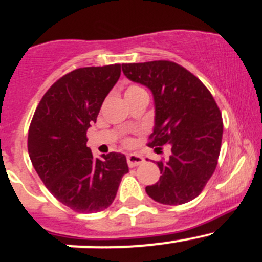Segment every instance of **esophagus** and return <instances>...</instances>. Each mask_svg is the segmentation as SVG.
I'll return each mask as SVG.
<instances>
[{"mask_svg": "<svg viewBox=\"0 0 262 262\" xmlns=\"http://www.w3.org/2000/svg\"><path fill=\"white\" fill-rule=\"evenodd\" d=\"M126 162H128L129 167H136V166H139L144 162V158L142 156L136 155V153H130V155L126 156Z\"/></svg>", "mask_w": 262, "mask_h": 262, "instance_id": "obj_1", "label": "esophagus"}]
</instances>
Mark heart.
I'll return each mask as SVG.
<instances>
[{
	"instance_id": "heart-1",
	"label": "heart",
	"mask_w": 262,
	"mask_h": 262,
	"mask_svg": "<svg viewBox=\"0 0 262 262\" xmlns=\"http://www.w3.org/2000/svg\"><path fill=\"white\" fill-rule=\"evenodd\" d=\"M144 91L143 89H142L141 86H137V84H130V86L126 87L125 90V99H128V97L130 96H134V95L139 94V92Z\"/></svg>"
}]
</instances>
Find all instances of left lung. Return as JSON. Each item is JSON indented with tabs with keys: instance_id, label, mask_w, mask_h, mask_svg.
<instances>
[{
	"instance_id": "left-lung-1",
	"label": "left lung",
	"mask_w": 262,
	"mask_h": 262,
	"mask_svg": "<svg viewBox=\"0 0 262 262\" xmlns=\"http://www.w3.org/2000/svg\"><path fill=\"white\" fill-rule=\"evenodd\" d=\"M129 80L147 86L155 99L156 116L148 147L170 157L158 161L162 175L146 192L155 202L180 205L195 199L212 178L223 136L221 110L209 90L191 72L171 60L125 63Z\"/></svg>"
}]
</instances>
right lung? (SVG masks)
Masks as SVG:
<instances>
[{
    "instance_id": "right-lung-1",
    "label": "right lung",
    "mask_w": 262,
    "mask_h": 262,
    "mask_svg": "<svg viewBox=\"0 0 262 262\" xmlns=\"http://www.w3.org/2000/svg\"><path fill=\"white\" fill-rule=\"evenodd\" d=\"M119 77L120 64L77 68L50 86L31 119V163L50 194L77 213L110 207L129 172L124 155L95 158L87 147V129Z\"/></svg>"
}]
</instances>
